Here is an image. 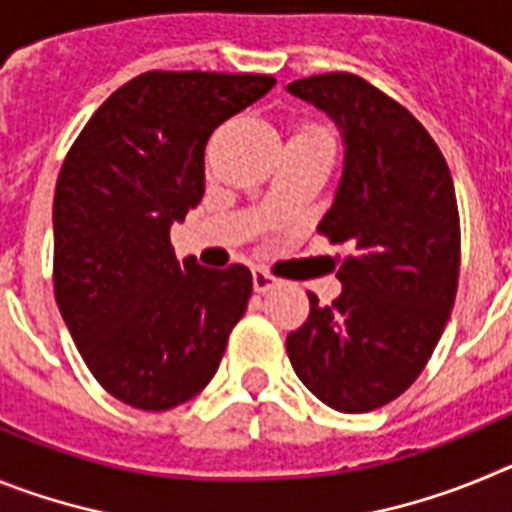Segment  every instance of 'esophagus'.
Segmentation results:
<instances>
[{
  "label": "esophagus",
  "mask_w": 512,
  "mask_h": 512,
  "mask_svg": "<svg viewBox=\"0 0 512 512\" xmlns=\"http://www.w3.org/2000/svg\"><path fill=\"white\" fill-rule=\"evenodd\" d=\"M274 287H279L277 277H271L269 271H264V269H253V289H256V292H261V295H264V292H269V289H274Z\"/></svg>",
  "instance_id": "34e87169"
}]
</instances>
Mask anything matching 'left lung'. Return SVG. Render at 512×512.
<instances>
[{
    "label": "left lung",
    "mask_w": 512,
    "mask_h": 512,
    "mask_svg": "<svg viewBox=\"0 0 512 512\" xmlns=\"http://www.w3.org/2000/svg\"><path fill=\"white\" fill-rule=\"evenodd\" d=\"M292 97L336 122L343 171L320 233L351 248L341 295L287 336L292 369L341 413L377 410L418 379L459 284L454 179L428 130L354 74L292 81Z\"/></svg>",
    "instance_id": "1"
}]
</instances>
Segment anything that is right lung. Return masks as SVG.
Here are the masks:
<instances>
[{
	"instance_id": "1",
	"label": "right lung",
	"mask_w": 512,
	"mask_h": 512,
	"mask_svg": "<svg viewBox=\"0 0 512 512\" xmlns=\"http://www.w3.org/2000/svg\"><path fill=\"white\" fill-rule=\"evenodd\" d=\"M277 79L148 71L117 89L63 161L53 200V287L104 390L138 410H171L215 377L251 297V271L179 264L171 225L205 194L217 125Z\"/></svg>"
}]
</instances>
